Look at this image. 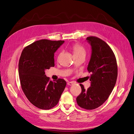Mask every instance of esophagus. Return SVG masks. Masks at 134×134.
I'll return each mask as SVG.
<instances>
[{
  "label": "esophagus",
  "mask_w": 134,
  "mask_h": 134,
  "mask_svg": "<svg viewBox=\"0 0 134 134\" xmlns=\"http://www.w3.org/2000/svg\"><path fill=\"white\" fill-rule=\"evenodd\" d=\"M73 84V82H72V81H70V82L67 83V85H72Z\"/></svg>",
  "instance_id": "esophagus-1"
}]
</instances>
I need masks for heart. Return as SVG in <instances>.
Returning <instances> with one entry per match:
<instances>
[{
    "label": "heart",
    "instance_id": "obj_1",
    "mask_svg": "<svg viewBox=\"0 0 134 134\" xmlns=\"http://www.w3.org/2000/svg\"><path fill=\"white\" fill-rule=\"evenodd\" d=\"M73 54L75 56H78L80 55H85V50L82 46L78 44H75L72 46ZM61 55V54L59 55Z\"/></svg>",
    "mask_w": 134,
    "mask_h": 134
}]
</instances>
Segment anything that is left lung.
Segmentation results:
<instances>
[{
  "label": "left lung",
  "instance_id": "8db88e82",
  "mask_svg": "<svg viewBox=\"0 0 134 134\" xmlns=\"http://www.w3.org/2000/svg\"><path fill=\"white\" fill-rule=\"evenodd\" d=\"M91 45V55L87 69L91 73V86L85 90L80 84L81 92L77 97L78 106L91 110L101 106L108 98L117 81V60L110 46L96 37H87Z\"/></svg>",
  "mask_w": 134,
  "mask_h": 134
}]
</instances>
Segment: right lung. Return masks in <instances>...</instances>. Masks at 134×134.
<instances>
[{"instance_id":"right-lung-1","label":"right lung","mask_w":134,"mask_h":134,"mask_svg":"<svg viewBox=\"0 0 134 134\" xmlns=\"http://www.w3.org/2000/svg\"><path fill=\"white\" fill-rule=\"evenodd\" d=\"M65 42L42 39L23 50L19 63V74L22 89L34 106L49 109L58 103L66 85V81L59 79L50 81L45 71L54 67V53Z\"/></svg>"}]
</instances>
